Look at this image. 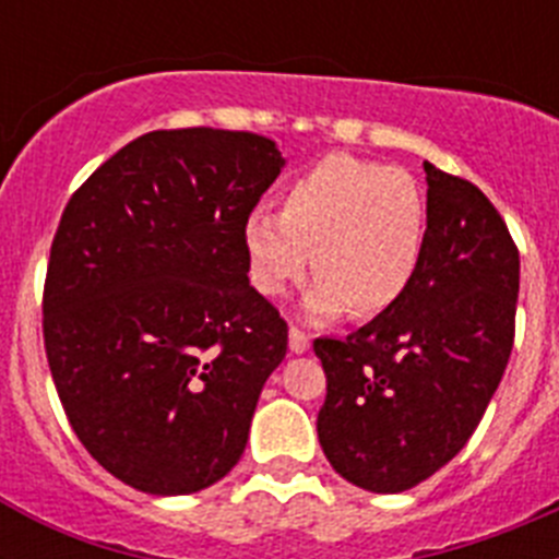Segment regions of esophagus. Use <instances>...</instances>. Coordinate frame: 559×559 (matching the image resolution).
<instances>
[{"label":"esophagus","instance_id":"34e87169","mask_svg":"<svg viewBox=\"0 0 559 559\" xmlns=\"http://www.w3.org/2000/svg\"><path fill=\"white\" fill-rule=\"evenodd\" d=\"M288 344H290V353H294V355H302V353H308V349H310V338L302 333V330H296V328H290Z\"/></svg>","mask_w":559,"mask_h":559}]
</instances>
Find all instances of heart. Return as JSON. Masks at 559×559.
<instances>
[{"mask_svg": "<svg viewBox=\"0 0 559 559\" xmlns=\"http://www.w3.org/2000/svg\"><path fill=\"white\" fill-rule=\"evenodd\" d=\"M426 231V199L406 170L328 156L285 187L283 212L246 215L243 251L251 285L269 299L302 280L313 251L310 319L330 322L349 308L367 319L412 288Z\"/></svg>", "mask_w": 559, "mask_h": 559, "instance_id": "b5f03b06", "label": "heart"}]
</instances>
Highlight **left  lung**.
I'll return each instance as SVG.
<instances>
[{"instance_id":"obj_1","label":"left lung","mask_w":559,"mask_h":559,"mask_svg":"<svg viewBox=\"0 0 559 559\" xmlns=\"http://www.w3.org/2000/svg\"><path fill=\"white\" fill-rule=\"evenodd\" d=\"M426 254L412 288L347 338H316L328 397L316 419L333 471L403 492L445 467L476 431L515 338L521 260L471 181L426 162Z\"/></svg>"}]
</instances>
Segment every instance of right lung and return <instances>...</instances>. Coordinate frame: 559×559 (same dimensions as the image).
Instances as JSON below:
<instances>
[{"mask_svg": "<svg viewBox=\"0 0 559 559\" xmlns=\"http://www.w3.org/2000/svg\"><path fill=\"white\" fill-rule=\"evenodd\" d=\"M265 136L151 131L69 199L44 347L78 439L128 487L187 496L243 456L288 324L249 283L243 221L283 173Z\"/></svg>", "mask_w": 559, "mask_h": 559, "instance_id": "1", "label": "right lung"}]
</instances>
